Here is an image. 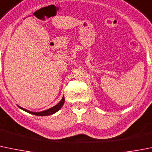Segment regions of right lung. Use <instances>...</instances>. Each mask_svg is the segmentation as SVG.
<instances>
[{"instance_id":"1","label":"right lung","mask_w":152,"mask_h":152,"mask_svg":"<svg viewBox=\"0 0 152 152\" xmlns=\"http://www.w3.org/2000/svg\"><path fill=\"white\" fill-rule=\"evenodd\" d=\"M64 97L63 96L61 101H60L58 103V104H56L55 106H53V107H50V108L48 109V110H43V111H41V112H32V111H30V110H26V109H25V108H23V107H20V106H18V107H20V109H22V110H24V111L28 112V113H31V114H33V115L49 116V115H51V114H53V113H55L56 112L58 111V110H60V109H61V107L63 106V104H64Z\"/></svg>"}]
</instances>
